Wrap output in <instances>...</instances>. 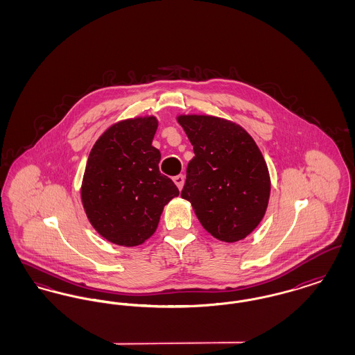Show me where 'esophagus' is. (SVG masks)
Segmentation results:
<instances>
[{"instance_id": "34e87169", "label": "esophagus", "mask_w": 355, "mask_h": 355, "mask_svg": "<svg viewBox=\"0 0 355 355\" xmlns=\"http://www.w3.org/2000/svg\"><path fill=\"white\" fill-rule=\"evenodd\" d=\"M173 181H174V184L177 185V187L181 190L184 187V184H185V177L182 174H178V175H175L173 178Z\"/></svg>"}]
</instances>
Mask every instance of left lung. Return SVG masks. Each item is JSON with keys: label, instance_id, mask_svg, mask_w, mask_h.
<instances>
[{"label": "left lung", "instance_id": "1", "mask_svg": "<svg viewBox=\"0 0 355 355\" xmlns=\"http://www.w3.org/2000/svg\"><path fill=\"white\" fill-rule=\"evenodd\" d=\"M194 157L181 197L205 230L223 242L249 236L263 218L270 177L263 155L239 125L211 116H180Z\"/></svg>", "mask_w": 355, "mask_h": 355}]
</instances>
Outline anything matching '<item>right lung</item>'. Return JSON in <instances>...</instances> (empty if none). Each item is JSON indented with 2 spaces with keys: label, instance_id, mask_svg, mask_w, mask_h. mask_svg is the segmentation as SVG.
Returning <instances> with one entry per match:
<instances>
[{
  "label": "right lung",
  "instance_id": "obj_1",
  "mask_svg": "<svg viewBox=\"0 0 355 355\" xmlns=\"http://www.w3.org/2000/svg\"><path fill=\"white\" fill-rule=\"evenodd\" d=\"M155 117L126 119L97 139L85 169L81 198L86 216L105 239L137 246L152 236L164 206L180 194L159 171L152 145Z\"/></svg>",
  "mask_w": 355,
  "mask_h": 355
}]
</instances>
